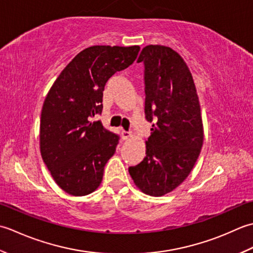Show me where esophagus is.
Listing matches in <instances>:
<instances>
[{
  "label": "esophagus",
  "mask_w": 253,
  "mask_h": 253,
  "mask_svg": "<svg viewBox=\"0 0 253 253\" xmlns=\"http://www.w3.org/2000/svg\"><path fill=\"white\" fill-rule=\"evenodd\" d=\"M121 136H122V138L123 140H128V138H130L131 136H132V134H131V132H127V131H125V130H122L121 131Z\"/></svg>",
  "instance_id": "1"
}]
</instances>
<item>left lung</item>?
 <instances>
[{
    "label": "left lung",
    "instance_id": "obj_1",
    "mask_svg": "<svg viewBox=\"0 0 253 253\" xmlns=\"http://www.w3.org/2000/svg\"><path fill=\"white\" fill-rule=\"evenodd\" d=\"M137 62L144 63L145 118L154 123L146 156L128 172L142 192L162 197L184 181L200 155L201 108L191 72L176 51L149 44Z\"/></svg>",
    "mask_w": 253,
    "mask_h": 253
}]
</instances>
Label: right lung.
Instances as JSON below:
<instances>
[{
  "label": "right lung",
  "mask_w": 253,
  "mask_h": 253,
  "mask_svg": "<svg viewBox=\"0 0 253 253\" xmlns=\"http://www.w3.org/2000/svg\"><path fill=\"white\" fill-rule=\"evenodd\" d=\"M138 45H92L77 54L55 80L40 118V152L45 166L66 193L83 197L99 187L119 135L91 122L102 111L107 81L130 66Z\"/></svg>",
  "instance_id": "obj_1"
}]
</instances>
